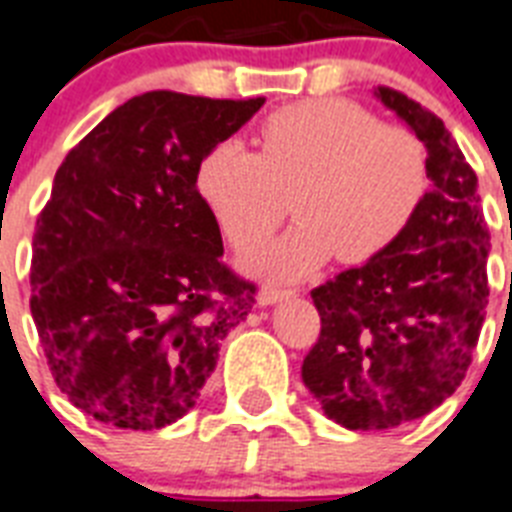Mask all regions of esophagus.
Masks as SVG:
<instances>
[{"instance_id": "obj_1", "label": "esophagus", "mask_w": 512, "mask_h": 512, "mask_svg": "<svg viewBox=\"0 0 512 512\" xmlns=\"http://www.w3.org/2000/svg\"><path fill=\"white\" fill-rule=\"evenodd\" d=\"M292 289H278V286H263L260 289V294H257V302L260 305H276V302H281V299L292 297Z\"/></svg>"}]
</instances>
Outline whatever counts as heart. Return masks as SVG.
Masks as SVG:
<instances>
[{
	"instance_id": "1",
	"label": "heart",
	"mask_w": 512,
	"mask_h": 512,
	"mask_svg": "<svg viewBox=\"0 0 512 512\" xmlns=\"http://www.w3.org/2000/svg\"><path fill=\"white\" fill-rule=\"evenodd\" d=\"M257 136L260 152L239 139L207 149L197 191L234 249L265 242L294 197L299 226L249 263L265 276H307L336 252L344 263L373 260L400 239L429 189L418 136L347 99L281 107Z\"/></svg>"
}]
</instances>
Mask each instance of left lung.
<instances>
[{"instance_id": "obj_1", "label": "left lung", "mask_w": 512, "mask_h": 512, "mask_svg": "<svg viewBox=\"0 0 512 512\" xmlns=\"http://www.w3.org/2000/svg\"><path fill=\"white\" fill-rule=\"evenodd\" d=\"M376 97L423 141L431 191L392 247L310 292L321 334L302 381L352 431L394 429L442 405L471 365L489 297V231L458 141L402 91L378 86Z\"/></svg>"}]
</instances>
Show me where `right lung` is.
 I'll list each match as a JSON object with an SVG mask.
<instances>
[{
    "mask_svg": "<svg viewBox=\"0 0 512 512\" xmlns=\"http://www.w3.org/2000/svg\"><path fill=\"white\" fill-rule=\"evenodd\" d=\"M263 105L147 91L57 168L33 231L31 315L54 384L91 418L178 421L255 305L257 286L220 260L197 165Z\"/></svg>",
    "mask_w": 512,
    "mask_h": 512,
    "instance_id": "1",
    "label": "right lung"
}]
</instances>
